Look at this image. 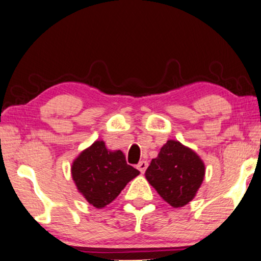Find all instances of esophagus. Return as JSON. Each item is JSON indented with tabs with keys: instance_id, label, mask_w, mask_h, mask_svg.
<instances>
[{
	"instance_id": "obj_1",
	"label": "esophagus",
	"mask_w": 261,
	"mask_h": 261,
	"mask_svg": "<svg viewBox=\"0 0 261 261\" xmlns=\"http://www.w3.org/2000/svg\"><path fill=\"white\" fill-rule=\"evenodd\" d=\"M146 168H148V162H146V161H141V162L137 164V169L142 172V174H144Z\"/></svg>"
}]
</instances>
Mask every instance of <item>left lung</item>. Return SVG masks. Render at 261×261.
Masks as SVG:
<instances>
[{
	"label": "left lung",
	"mask_w": 261,
	"mask_h": 261,
	"mask_svg": "<svg viewBox=\"0 0 261 261\" xmlns=\"http://www.w3.org/2000/svg\"><path fill=\"white\" fill-rule=\"evenodd\" d=\"M145 177L160 196L174 208L195 197L204 177L202 160L178 141H168L152 159Z\"/></svg>",
	"instance_id": "1"
}]
</instances>
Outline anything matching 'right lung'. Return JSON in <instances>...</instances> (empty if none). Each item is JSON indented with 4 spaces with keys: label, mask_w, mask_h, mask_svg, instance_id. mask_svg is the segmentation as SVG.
<instances>
[{
    "label": "right lung",
    "mask_w": 261,
    "mask_h": 261,
    "mask_svg": "<svg viewBox=\"0 0 261 261\" xmlns=\"http://www.w3.org/2000/svg\"><path fill=\"white\" fill-rule=\"evenodd\" d=\"M72 177L79 193L95 208L111 203L139 171L126 163L120 150L110 151L95 141L72 163Z\"/></svg>",
    "instance_id": "obj_1"
}]
</instances>
